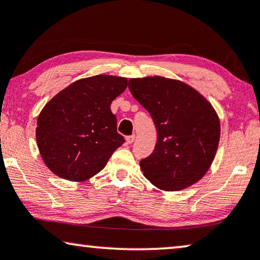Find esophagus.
Returning a JSON list of instances; mask_svg holds the SVG:
<instances>
[{
  "label": "esophagus",
  "mask_w": 260,
  "mask_h": 260,
  "mask_svg": "<svg viewBox=\"0 0 260 260\" xmlns=\"http://www.w3.org/2000/svg\"><path fill=\"white\" fill-rule=\"evenodd\" d=\"M125 141H126V144H131L135 141V135H131V136H126Z\"/></svg>",
  "instance_id": "34e87169"
}]
</instances>
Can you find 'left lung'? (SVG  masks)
Listing matches in <instances>:
<instances>
[{
    "instance_id": "obj_1",
    "label": "left lung",
    "mask_w": 260,
    "mask_h": 260,
    "mask_svg": "<svg viewBox=\"0 0 260 260\" xmlns=\"http://www.w3.org/2000/svg\"><path fill=\"white\" fill-rule=\"evenodd\" d=\"M129 90L157 131L154 151L140 162L144 176L167 191L197 183L208 172L220 140L211 103L186 83L163 77L134 78Z\"/></svg>"
}]
</instances>
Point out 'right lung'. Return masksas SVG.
<instances>
[{"mask_svg": "<svg viewBox=\"0 0 260 260\" xmlns=\"http://www.w3.org/2000/svg\"><path fill=\"white\" fill-rule=\"evenodd\" d=\"M126 86V78L99 74L74 81L45 105L37 143L52 173L81 182L104 168L124 143L110 105Z\"/></svg>", "mask_w": 260, "mask_h": 260, "instance_id": "obj_1", "label": "right lung"}]
</instances>
